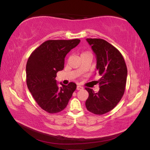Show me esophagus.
<instances>
[{"label": "esophagus", "mask_w": 150, "mask_h": 150, "mask_svg": "<svg viewBox=\"0 0 150 150\" xmlns=\"http://www.w3.org/2000/svg\"><path fill=\"white\" fill-rule=\"evenodd\" d=\"M82 89H83V88L81 86H77V90H82Z\"/></svg>", "instance_id": "34e87169"}]
</instances>
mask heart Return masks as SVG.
<instances>
[{"label": "heart", "instance_id": "obj_1", "mask_svg": "<svg viewBox=\"0 0 150 150\" xmlns=\"http://www.w3.org/2000/svg\"><path fill=\"white\" fill-rule=\"evenodd\" d=\"M91 55V54L90 52H83L81 54V55Z\"/></svg>", "mask_w": 150, "mask_h": 150}]
</instances>
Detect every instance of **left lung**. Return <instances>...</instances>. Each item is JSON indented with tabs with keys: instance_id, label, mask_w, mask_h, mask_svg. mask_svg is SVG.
I'll list each match as a JSON object with an SVG mask.
<instances>
[{
	"instance_id": "left-lung-1",
	"label": "left lung",
	"mask_w": 150,
	"mask_h": 150,
	"mask_svg": "<svg viewBox=\"0 0 150 150\" xmlns=\"http://www.w3.org/2000/svg\"><path fill=\"white\" fill-rule=\"evenodd\" d=\"M97 57V69L100 76L97 82L100 90L91 88L86 101L87 110L95 115H103L115 107L125 91L128 70L122 54L111 44L101 39H86Z\"/></svg>"
}]
</instances>
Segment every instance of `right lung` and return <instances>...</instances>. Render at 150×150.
Here are the masks:
<instances>
[{
  "label": "right lung",
  "instance_id": "1",
  "mask_svg": "<svg viewBox=\"0 0 150 150\" xmlns=\"http://www.w3.org/2000/svg\"><path fill=\"white\" fill-rule=\"evenodd\" d=\"M81 40H49L31 53L26 64V83L38 105L49 113H57L66 107L77 88L74 82L57 84V73L64 67V59Z\"/></svg>",
  "mask_w": 150,
  "mask_h": 150
}]
</instances>
